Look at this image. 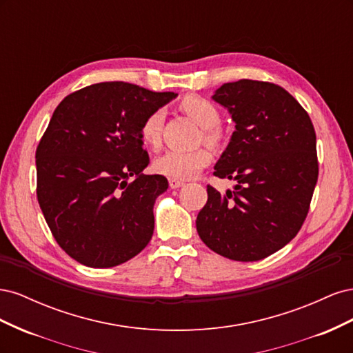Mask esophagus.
Wrapping results in <instances>:
<instances>
[{
  "mask_svg": "<svg viewBox=\"0 0 353 353\" xmlns=\"http://www.w3.org/2000/svg\"><path fill=\"white\" fill-rule=\"evenodd\" d=\"M181 185H184V183L181 179H174V178H169V187L170 188H179Z\"/></svg>",
  "mask_w": 353,
  "mask_h": 353,
  "instance_id": "esophagus-1",
  "label": "esophagus"
}]
</instances>
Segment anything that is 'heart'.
<instances>
[{
	"label": "heart",
	"mask_w": 353,
	"mask_h": 353,
	"mask_svg": "<svg viewBox=\"0 0 353 353\" xmlns=\"http://www.w3.org/2000/svg\"><path fill=\"white\" fill-rule=\"evenodd\" d=\"M179 110L190 116L199 126L203 128L201 138L210 147H219L225 140V131L219 125L221 112L210 100L201 95L190 94L179 101ZM165 126V112L156 109L148 113L140 126L141 141L152 147L159 148L162 143V134ZM210 153L206 148L196 150H170L160 156L154 168L159 174L174 179H188L194 176L210 162Z\"/></svg>",
	"instance_id": "obj_1"
}]
</instances>
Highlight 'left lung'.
Listing matches in <instances>:
<instances>
[{
    "instance_id": "left-lung-1",
    "label": "left lung",
    "mask_w": 353,
    "mask_h": 353,
    "mask_svg": "<svg viewBox=\"0 0 353 353\" xmlns=\"http://www.w3.org/2000/svg\"><path fill=\"white\" fill-rule=\"evenodd\" d=\"M213 100L236 122L213 175L234 179L236 190L221 196L208 185L197 232L223 258L259 261L294 239L307 216L318 179L314 125L293 95L272 82L223 83Z\"/></svg>"
}]
</instances>
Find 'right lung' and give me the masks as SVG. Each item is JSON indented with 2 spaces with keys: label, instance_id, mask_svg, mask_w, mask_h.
Segmentation results:
<instances>
[{
  "label": "right lung",
  "instance_id": "1",
  "mask_svg": "<svg viewBox=\"0 0 353 353\" xmlns=\"http://www.w3.org/2000/svg\"><path fill=\"white\" fill-rule=\"evenodd\" d=\"M122 81L69 94L37 147V197L52 237L70 258L110 268L140 253L154 230L153 205L168 188L144 175V117L175 97Z\"/></svg>",
  "mask_w": 353,
  "mask_h": 353
}]
</instances>
